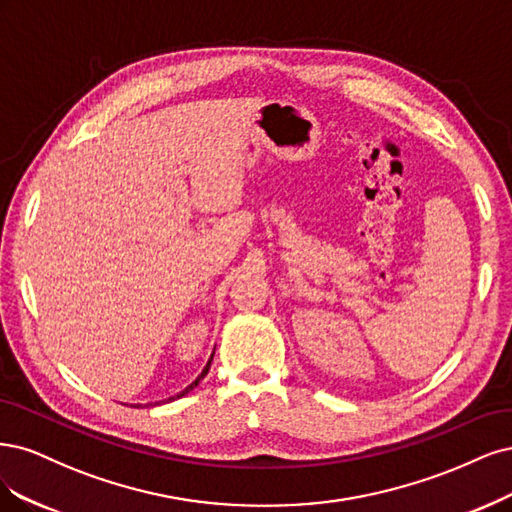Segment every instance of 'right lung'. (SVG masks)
<instances>
[{
  "mask_svg": "<svg viewBox=\"0 0 512 512\" xmlns=\"http://www.w3.org/2000/svg\"><path fill=\"white\" fill-rule=\"evenodd\" d=\"M212 357H214V353L210 355V359H208V364L204 366L202 374H200V376H197V378H195V381H193V383H191L189 387H185L183 391H178L176 395H170V398H166V400H161V402H155V404H153V402H148V404H144V406H159V404H168V402H174V400H178V398H183V395H187L189 391H193V389H195L197 385H200V383H202V378H204V376L208 374V370H210V364H212ZM136 408H142V404H136Z\"/></svg>",
  "mask_w": 512,
  "mask_h": 512,
  "instance_id": "1",
  "label": "right lung"
}]
</instances>
